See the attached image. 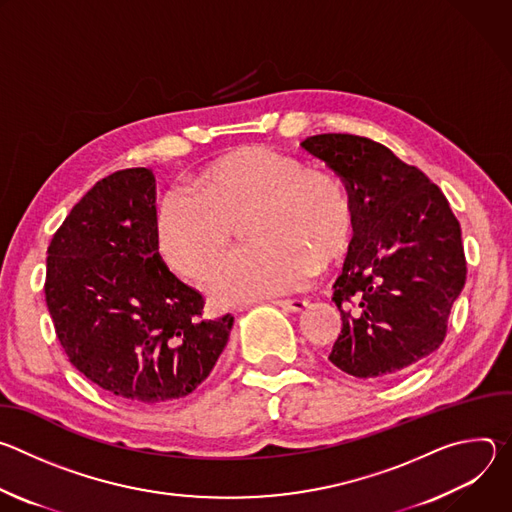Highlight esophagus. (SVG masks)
Wrapping results in <instances>:
<instances>
[{"label": "esophagus", "instance_id": "esophagus-1", "mask_svg": "<svg viewBox=\"0 0 512 512\" xmlns=\"http://www.w3.org/2000/svg\"><path fill=\"white\" fill-rule=\"evenodd\" d=\"M273 304L287 310V312H304L308 308L306 300H275Z\"/></svg>", "mask_w": 512, "mask_h": 512}]
</instances>
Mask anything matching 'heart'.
I'll use <instances>...</instances> for the list:
<instances>
[{
	"label": "heart",
	"mask_w": 512,
	"mask_h": 512,
	"mask_svg": "<svg viewBox=\"0 0 512 512\" xmlns=\"http://www.w3.org/2000/svg\"><path fill=\"white\" fill-rule=\"evenodd\" d=\"M190 190L160 200L154 247L170 271L200 281L243 221L249 245L218 263L206 283L221 308L296 291L318 261L330 265L348 251L352 204L344 182L294 156L245 145L202 168Z\"/></svg>",
	"instance_id": "heart-1"
}]
</instances>
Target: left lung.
Listing matches in <instances>:
<instances>
[{
  "mask_svg": "<svg viewBox=\"0 0 512 512\" xmlns=\"http://www.w3.org/2000/svg\"><path fill=\"white\" fill-rule=\"evenodd\" d=\"M352 204L354 239L334 304L342 330L330 362L352 377L397 375L440 348L466 283L462 229L444 192L385 145L348 133L308 137Z\"/></svg>",
  "mask_w": 512,
  "mask_h": 512,
  "instance_id": "1",
  "label": "left lung"
}]
</instances>
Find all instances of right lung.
I'll return each mask as SVG.
<instances>
[{
    "instance_id": "add662e5",
    "label": "right lung",
    "mask_w": 512,
    "mask_h": 512,
    "mask_svg": "<svg viewBox=\"0 0 512 512\" xmlns=\"http://www.w3.org/2000/svg\"><path fill=\"white\" fill-rule=\"evenodd\" d=\"M154 214L152 170L115 172L72 206L46 251V306L68 360L139 405L190 395L235 324L202 318L200 291L156 253Z\"/></svg>"
}]
</instances>
